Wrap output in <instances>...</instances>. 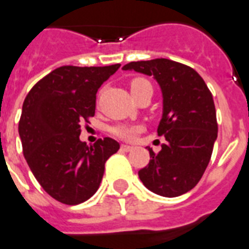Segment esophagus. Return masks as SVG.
Here are the masks:
<instances>
[{
	"label": "esophagus",
	"instance_id": "1",
	"mask_svg": "<svg viewBox=\"0 0 249 249\" xmlns=\"http://www.w3.org/2000/svg\"><path fill=\"white\" fill-rule=\"evenodd\" d=\"M121 149H122V151L130 152V151H132V149H134V146H131V145H126V144H122V145H121Z\"/></svg>",
	"mask_w": 249,
	"mask_h": 249
}]
</instances>
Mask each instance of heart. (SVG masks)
<instances>
[{"label": "heart", "mask_w": 249, "mask_h": 249, "mask_svg": "<svg viewBox=\"0 0 249 249\" xmlns=\"http://www.w3.org/2000/svg\"><path fill=\"white\" fill-rule=\"evenodd\" d=\"M145 84H149V82L142 78H136L134 80H131V92L134 93L139 88H142ZM139 132H140V127L130 126V124H117V126L111 128V134L117 136V138L123 139V140H134L138 136Z\"/></svg>", "instance_id": "1"}]
</instances>
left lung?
Returning a JSON list of instances; mask_svg holds the SVG:
<instances>
[{
  "mask_svg": "<svg viewBox=\"0 0 249 249\" xmlns=\"http://www.w3.org/2000/svg\"><path fill=\"white\" fill-rule=\"evenodd\" d=\"M123 70L152 75L163 96L159 136L166 144L139 171L142 184L157 195L177 197L191 191L211 161L218 124L213 96L192 67L166 58L130 62Z\"/></svg>",
  "mask_w": 249,
  "mask_h": 249,
  "instance_id": "8db88e82",
  "label": "left lung"
}]
</instances>
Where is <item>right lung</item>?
<instances>
[{
	"mask_svg": "<svg viewBox=\"0 0 249 249\" xmlns=\"http://www.w3.org/2000/svg\"><path fill=\"white\" fill-rule=\"evenodd\" d=\"M119 63L103 67L61 66L40 79L24 98L19 119L23 155L48 195L66 205L84 203L103 179L118 142H80V123L96 110V93Z\"/></svg>",
	"mask_w": 249,
	"mask_h": 249,
	"instance_id": "obj_1",
	"label": "right lung"
}]
</instances>
